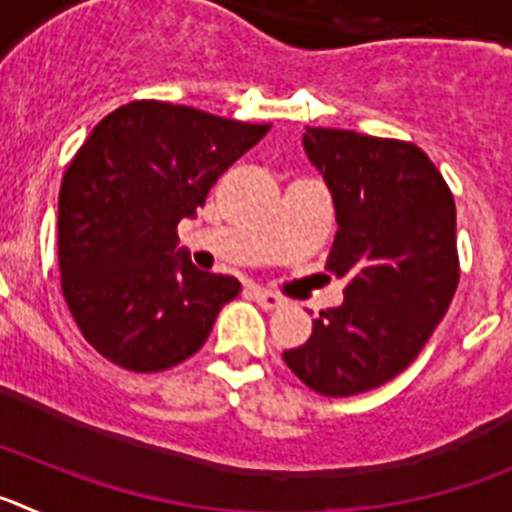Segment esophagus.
I'll list each match as a JSON object with an SVG mask.
<instances>
[{"mask_svg":"<svg viewBox=\"0 0 512 512\" xmlns=\"http://www.w3.org/2000/svg\"><path fill=\"white\" fill-rule=\"evenodd\" d=\"M253 300L259 302L264 310H279V307L284 305V300L279 295H274V292H269V289H261V287H253L251 289Z\"/></svg>","mask_w":512,"mask_h":512,"instance_id":"1","label":"esophagus"}]
</instances>
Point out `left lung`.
<instances>
[{
    "label": "left lung",
    "mask_w": 512,
    "mask_h": 512,
    "mask_svg": "<svg viewBox=\"0 0 512 512\" xmlns=\"http://www.w3.org/2000/svg\"><path fill=\"white\" fill-rule=\"evenodd\" d=\"M302 146L336 205L325 269L348 284L343 305L320 312L312 336L282 356L318 395H359L408 369L454 300V194L405 140L307 128Z\"/></svg>",
    "instance_id": "left-lung-1"
}]
</instances>
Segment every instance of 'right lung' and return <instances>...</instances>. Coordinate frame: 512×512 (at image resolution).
Masks as SVG:
<instances>
[{"instance_id":"add662e5","label":"right lung","mask_w":512,"mask_h":512,"mask_svg":"<svg viewBox=\"0 0 512 512\" xmlns=\"http://www.w3.org/2000/svg\"><path fill=\"white\" fill-rule=\"evenodd\" d=\"M269 125L135 99L104 117L58 194L63 300L81 336L128 372H164L202 348L235 277L200 271L176 225Z\"/></svg>"}]
</instances>
